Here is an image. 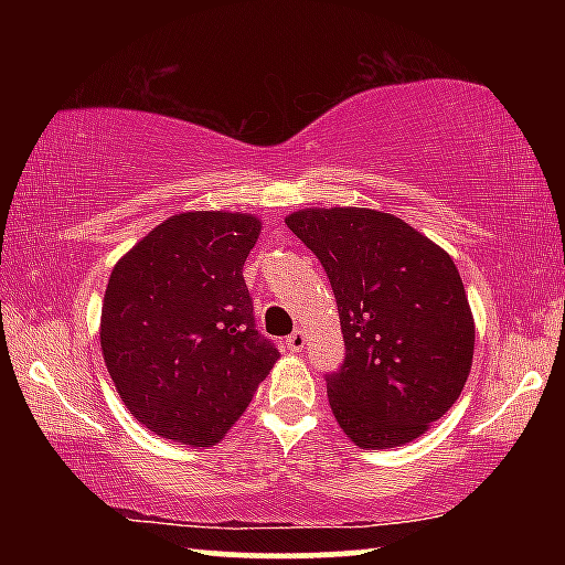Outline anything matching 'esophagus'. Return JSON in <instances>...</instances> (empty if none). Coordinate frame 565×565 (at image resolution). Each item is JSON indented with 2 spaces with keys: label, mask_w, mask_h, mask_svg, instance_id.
Wrapping results in <instances>:
<instances>
[{
  "label": "esophagus",
  "mask_w": 565,
  "mask_h": 565,
  "mask_svg": "<svg viewBox=\"0 0 565 565\" xmlns=\"http://www.w3.org/2000/svg\"><path fill=\"white\" fill-rule=\"evenodd\" d=\"M306 343V333L301 329H296L289 339H286V349H289L291 353H299L303 349Z\"/></svg>",
  "instance_id": "1"
}]
</instances>
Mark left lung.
I'll return each instance as SVG.
<instances>
[{"instance_id": "left-lung-1", "label": "left lung", "mask_w": 565, "mask_h": 565, "mask_svg": "<svg viewBox=\"0 0 565 565\" xmlns=\"http://www.w3.org/2000/svg\"><path fill=\"white\" fill-rule=\"evenodd\" d=\"M286 226L319 256L337 296L347 359L327 394L343 434L366 451L411 444L471 374L476 327L454 259L374 209H301Z\"/></svg>"}]
</instances>
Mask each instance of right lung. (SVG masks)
<instances>
[{"mask_svg": "<svg viewBox=\"0 0 565 565\" xmlns=\"http://www.w3.org/2000/svg\"><path fill=\"white\" fill-rule=\"evenodd\" d=\"M254 214L169 216L111 269L102 353L131 416L169 441L214 446L269 376L279 349L256 331L244 262Z\"/></svg>", "mask_w": 565, "mask_h": 565, "instance_id": "right-lung-1", "label": "right lung"}]
</instances>
